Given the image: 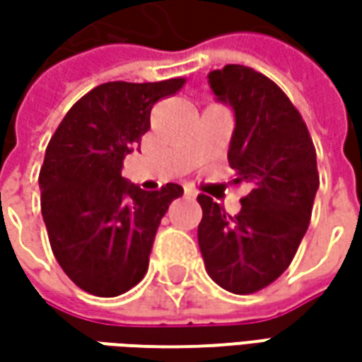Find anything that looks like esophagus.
Here are the masks:
<instances>
[{"label":"esophagus","mask_w":362,"mask_h":362,"mask_svg":"<svg viewBox=\"0 0 362 362\" xmlns=\"http://www.w3.org/2000/svg\"><path fill=\"white\" fill-rule=\"evenodd\" d=\"M183 191H185V195H187V197H197V189L191 187V185H185Z\"/></svg>","instance_id":"esophagus-1"}]
</instances>
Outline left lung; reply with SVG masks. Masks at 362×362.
Wrapping results in <instances>:
<instances>
[{
    "instance_id": "left-lung-1",
    "label": "left lung",
    "mask_w": 362,
    "mask_h": 362,
    "mask_svg": "<svg viewBox=\"0 0 362 362\" xmlns=\"http://www.w3.org/2000/svg\"><path fill=\"white\" fill-rule=\"evenodd\" d=\"M216 96L235 112L228 160L233 185H247L238 216L202 193L199 250L205 270L233 294L278 280L308 230L318 189L316 148L296 106L254 68L228 64L209 74Z\"/></svg>"
}]
</instances>
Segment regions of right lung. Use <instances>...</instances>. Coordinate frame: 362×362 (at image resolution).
I'll use <instances>...</instances> for the list:
<instances>
[{
    "instance_id": "add662e5",
    "label": "right lung",
    "mask_w": 362,
    "mask_h": 362,
    "mask_svg": "<svg viewBox=\"0 0 362 362\" xmlns=\"http://www.w3.org/2000/svg\"><path fill=\"white\" fill-rule=\"evenodd\" d=\"M185 82L100 84L49 139L40 169L42 216L58 264L88 294L112 298L145 278L160 219L183 195L177 183L143 191L120 169L151 129V108Z\"/></svg>"
}]
</instances>
